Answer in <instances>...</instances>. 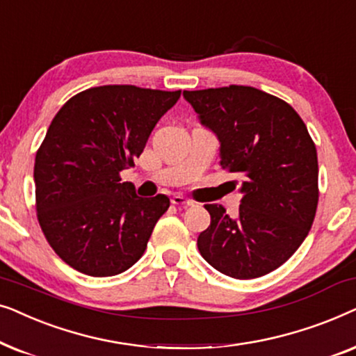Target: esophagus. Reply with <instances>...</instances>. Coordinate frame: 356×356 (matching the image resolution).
I'll return each instance as SVG.
<instances>
[{"label":"esophagus","mask_w":356,"mask_h":356,"mask_svg":"<svg viewBox=\"0 0 356 356\" xmlns=\"http://www.w3.org/2000/svg\"><path fill=\"white\" fill-rule=\"evenodd\" d=\"M172 204L173 206H177V207H191L193 206V201H189V199H186V197H183V196H173L172 197Z\"/></svg>","instance_id":"obj_1"}]
</instances>
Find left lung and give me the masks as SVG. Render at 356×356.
Returning a JSON list of instances; mask_svg holds the SVG:
<instances>
[{
  "mask_svg": "<svg viewBox=\"0 0 356 356\" xmlns=\"http://www.w3.org/2000/svg\"><path fill=\"white\" fill-rule=\"evenodd\" d=\"M183 95L220 140V167L243 178L238 218L204 206L211 225L199 252L233 279L269 274L305 241L318 209V152L306 124L286 102L250 86Z\"/></svg>",
  "mask_w": 356,
  "mask_h": 356,
  "instance_id": "left-lung-1",
  "label": "left lung"
}]
</instances>
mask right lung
<instances>
[{
    "mask_svg": "<svg viewBox=\"0 0 356 356\" xmlns=\"http://www.w3.org/2000/svg\"><path fill=\"white\" fill-rule=\"evenodd\" d=\"M181 90L100 86L71 97L35 155V209L53 251L92 277L128 270L144 254L165 194L139 197L120 173L134 167Z\"/></svg>",
    "mask_w": 356,
    "mask_h": 356,
    "instance_id": "obj_1",
    "label": "right lung"
}]
</instances>
